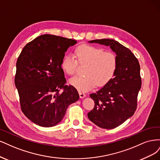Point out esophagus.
<instances>
[{"mask_svg":"<svg viewBox=\"0 0 160 160\" xmlns=\"http://www.w3.org/2000/svg\"><path fill=\"white\" fill-rule=\"evenodd\" d=\"M79 96L80 98H84L86 97V94L84 93V92H79Z\"/></svg>","mask_w":160,"mask_h":160,"instance_id":"34e87169","label":"esophagus"}]
</instances>
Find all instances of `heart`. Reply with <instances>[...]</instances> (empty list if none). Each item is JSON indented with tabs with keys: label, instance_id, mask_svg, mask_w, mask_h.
Masks as SVG:
<instances>
[{
	"label": "heart",
	"instance_id": "heart-1",
	"mask_svg": "<svg viewBox=\"0 0 160 160\" xmlns=\"http://www.w3.org/2000/svg\"><path fill=\"white\" fill-rule=\"evenodd\" d=\"M76 58L80 64H87L84 76L71 78L69 83L80 92H87L97 84L103 86L114 77L117 69V58L114 54L90 45H82L76 49ZM62 68L66 74L76 72L78 62L72 55H67L62 62Z\"/></svg>",
	"mask_w": 160,
	"mask_h": 160
}]
</instances>
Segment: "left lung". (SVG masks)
Masks as SVG:
<instances>
[{
	"mask_svg": "<svg viewBox=\"0 0 160 160\" xmlns=\"http://www.w3.org/2000/svg\"><path fill=\"white\" fill-rule=\"evenodd\" d=\"M110 46L117 58V69L112 80L96 93L90 95L95 102L88 114L89 120L101 128L113 129L132 117L137 108L141 88L140 66L131 51L113 39L88 41Z\"/></svg>",
	"mask_w": 160,
	"mask_h": 160,
	"instance_id": "8db88e82",
	"label": "left lung"
}]
</instances>
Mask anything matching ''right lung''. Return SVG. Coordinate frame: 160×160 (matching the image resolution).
Instances as JSON below:
<instances>
[{
	"mask_svg": "<svg viewBox=\"0 0 160 160\" xmlns=\"http://www.w3.org/2000/svg\"><path fill=\"white\" fill-rule=\"evenodd\" d=\"M72 39L44 34L26 45L17 62L14 83L21 109L28 119L40 126L59 123L79 94L72 86H65L62 68L65 52L76 44ZM63 91L59 92L60 89Z\"/></svg>",
	"mask_w": 160,
	"mask_h": 160,
	"instance_id": "1",
	"label": "right lung"
}]
</instances>
